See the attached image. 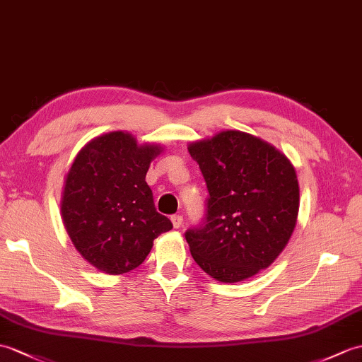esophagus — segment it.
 Here are the masks:
<instances>
[{
    "mask_svg": "<svg viewBox=\"0 0 362 362\" xmlns=\"http://www.w3.org/2000/svg\"><path fill=\"white\" fill-rule=\"evenodd\" d=\"M171 222H173V226H174V228H180L182 223H183V217H182V216H179V214H175V216H173V217H171Z\"/></svg>",
    "mask_w": 362,
    "mask_h": 362,
    "instance_id": "esophagus-1",
    "label": "esophagus"
}]
</instances>
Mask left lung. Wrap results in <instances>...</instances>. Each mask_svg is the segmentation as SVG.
<instances>
[{
  "label": "left lung",
  "instance_id": "1",
  "mask_svg": "<svg viewBox=\"0 0 362 362\" xmlns=\"http://www.w3.org/2000/svg\"><path fill=\"white\" fill-rule=\"evenodd\" d=\"M188 151L209 192L204 223L185 234L192 259L216 281H245L270 267L295 231V166L268 141L236 129L191 141Z\"/></svg>",
  "mask_w": 362,
  "mask_h": 362
}]
</instances>
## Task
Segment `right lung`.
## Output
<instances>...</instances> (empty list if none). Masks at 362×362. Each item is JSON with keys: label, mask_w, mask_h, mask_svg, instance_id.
<instances>
[{"label": "right lung", "mask_w": 362, "mask_h": 362, "mask_svg": "<svg viewBox=\"0 0 362 362\" xmlns=\"http://www.w3.org/2000/svg\"><path fill=\"white\" fill-rule=\"evenodd\" d=\"M163 148L141 143L126 131L89 140L66 174L62 217L83 259L106 274L137 268L153 242L173 228L158 214L145 180Z\"/></svg>", "instance_id": "right-lung-1"}]
</instances>
